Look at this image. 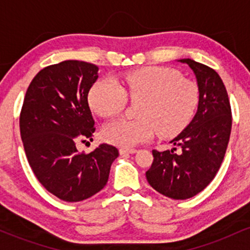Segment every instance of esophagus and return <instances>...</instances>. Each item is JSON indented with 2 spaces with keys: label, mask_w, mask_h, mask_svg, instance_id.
<instances>
[{
  "label": "esophagus",
  "mask_w": 250,
  "mask_h": 250,
  "mask_svg": "<svg viewBox=\"0 0 250 250\" xmlns=\"http://www.w3.org/2000/svg\"><path fill=\"white\" fill-rule=\"evenodd\" d=\"M136 149H127V148H121L120 149V154L125 155V154H135L136 153Z\"/></svg>",
  "instance_id": "1"
}]
</instances>
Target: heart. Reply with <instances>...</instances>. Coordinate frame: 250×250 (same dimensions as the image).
Returning a JSON list of instances; mask_svg holds the SVG:
<instances>
[{
  "mask_svg": "<svg viewBox=\"0 0 250 250\" xmlns=\"http://www.w3.org/2000/svg\"><path fill=\"white\" fill-rule=\"evenodd\" d=\"M127 99L139 102L140 119H117L102 129V139L111 145L130 148L161 136L179 134L193 117L200 93L194 81L181 77L166 67H146L123 77V87L109 77L97 80L90 88L88 101L100 116H115L125 109Z\"/></svg>",
  "mask_w": 250,
  "mask_h": 250,
  "instance_id": "heart-1",
  "label": "heart"
}]
</instances>
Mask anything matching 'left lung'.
Wrapping results in <instances>:
<instances>
[{
	"instance_id": "left-lung-1",
	"label": "left lung",
	"mask_w": 250,
	"mask_h": 250,
	"mask_svg": "<svg viewBox=\"0 0 250 250\" xmlns=\"http://www.w3.org/2000/svg\"><path fill=\"white\" fill-rule=\"evenodd\" d=\"M180 62L194 71L199 107L187 128L170 142L175 146L171 150H153V163L146 173L155 190L174 200L190 199L213 181L231 130L230 102L219 74L194 60Z\"/></svg>"
}]
</instances>
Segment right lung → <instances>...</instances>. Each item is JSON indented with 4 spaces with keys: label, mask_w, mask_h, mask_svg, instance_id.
I'll list each match as a JSON object with an SVG mask.
<instances>
[{
    "label": "right lung",
    "mask_w": 250,
    "mask_h": 250,
    "mask_svg": "<svg viewBox=\"0 0 250 250\" xmlns=\"http://www.w3.org/2000/svg\"><path fill=\"white\" fill-rule=\"evenodd\" d=\"M93 63L68 60L43 68L30 82L20 114V131L28 162L49 193L79 202L99 193L119 156L114 146L79 153L76 145L95 131L88 93L99 77Z\"/></svg>",
    "instance_id": "add662e5"
}]
</instances>
